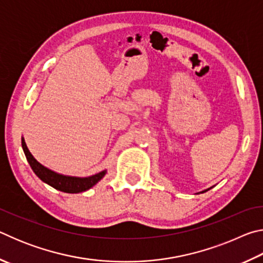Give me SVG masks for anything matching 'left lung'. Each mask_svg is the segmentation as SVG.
<instances>
[{
	"label": "left lung",
	"mask_w": 263,
	"mask_h": 263,
	"mask_svg": "<svg viewBox=\"0 0 263 263\" xmlns=\"http://www.w3.org/2000/svg\"><path fill=\"white\" fill-rule=\"evenodd\" d=\"M211 188H212V186H211ZM211 188H209V189H206V190H203V191H201V193H205V191H208V190H210Z\"/></svg>",
	"instance_id": "1"
}]
</instances>
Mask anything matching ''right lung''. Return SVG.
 <instances>
[{
	"label": "right lung",
	"mask_w": 263,
	"mask_h": 263,
	"mask_svg": "<svg viewBox=\"0 0 263 263\" xmlns=\"http://www.w3.org/2000/svg\"><path fill=\"white\" fill-rule=\"evenodd\" d=\"M22 148H23L26 160H28L30 167L32 168L34 174L37 175L43 182H45L46 184L53 186V188L57 190L62 191V193H68V194L82 193V191H86L88 189H90L91 186H94L97 182H100L106 174V171H102L95 175H91L88 177L62 175V174H59V173L51 171V169H48L45 166H43L42 163H39L37 160L33 158V155L30 153V151L25 144V140L23 137H22Z\"/></svg>",
	"instance_id": "right-lung-1"
}]
</instances>
